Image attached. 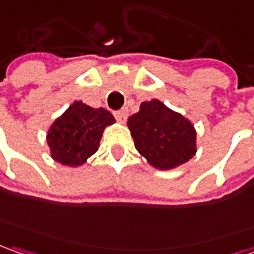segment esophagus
Masks as SVG:
<instances>
[{
  "instance_id": "esophagus-1",
  "label": "esophagus",
  "mask_w": 254,
  "mask_h": 254,
  "mask_svg": "<svg viewBox=\"0 0 254 254\" xmlns=\"http://www.w3.org/2000/svg\"><path fill=\"white\" fill-rule=\"evenodd\" d=\"M114 115H115L117 121H119V122H122V124H124V122H125V121H127V110L117 111V112H115Z\"/></svg>"
}]
</instances>
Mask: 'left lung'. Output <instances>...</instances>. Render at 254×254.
Listing matches in <instances>:
<instances>
[{
	"instance_id": "1",
	"label": "left lung",
	"mask_w": 254,
	"mask_h": 254,
	"mask_svg": "<svg viewBox=\"0 0 254 254\" xmlns=\"http://www.w3.org/2000/svg\"><path fill=\"white\" fill-rule=\"evenodd\" d=\"M137 152L156 169L170 170L195 154V129L191 122L159 100L143 102L127 119Z\"/></svg>"
}]
</instances>
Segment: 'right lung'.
Masks as SVG:
<instances>
[{"mask_svg":"<svg viewBox=\"0 0 254 254\" xmlns=\"http://www.w3.org/2000/svg\"><path fill=\"white\" fill-rule=\"evenodd\" d=\"M114 122L110 111L94 110L81 101H75L49 129L48 144L52 157L66 166L83 164L98 150L104 129Z\"/></svg>","mask_w":254,"mask_h":254,"instance_id":"1","label":"right lung"}]
</instances>
